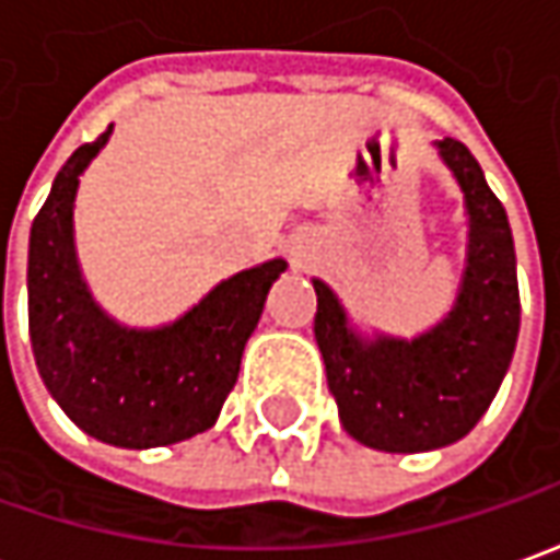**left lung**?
I'll list each match as a JSON object with an SVG mask.
<instances>
[{
  "mask_svg": "<svg viewBox=\"0 0 560 560\" xmlns=\"http://www.w3.org/2000/svg\"><path fill=\"white\" fill-rule=\"evenodd\" d=\"M468 210V266L455 306L412 340H362L325 281L316 288V343L343 431L384 453H428L471 431L509 372L517 328V260L509 217L474 154L436 142Z\"/></svg>",
  "mask_w": 560,
  "mask_h": 560,
  "instance_id": "8db88e82",
  "label": "left lung"
}]
</instances>
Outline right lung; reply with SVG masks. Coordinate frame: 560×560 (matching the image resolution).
I'll return each mask as SVG.
<instances>
[{
    "label": "right lung",
    "mask_w": 560,
    "mask_h": 560,
    "mask_svg": "<svg viewBox=\"0 0 560 560\" xmlns=\"http://www.w3.org/2000/svg\"><path fill=\"white\" fill-rule=\"evenodd\" d=\"M107 136L110 126L70 154L30 229V343L39 377L77 428L110 446L151 450L217 424L244 343L288 262L269 260L220 281L164 328L117 325L89 294L73 247L80 173Z\"/></svg>",
    "instance_id": "obj_1"
}]
</instances>
